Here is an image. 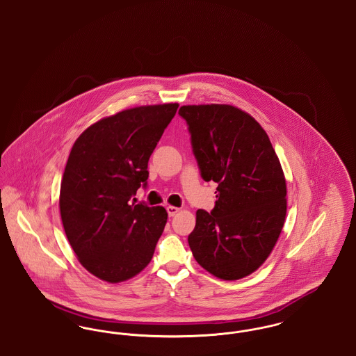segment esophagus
I'll return each mask as SVG.
<instances>
[{"instance_id":"esophagus-1","label":"esophagus","mask_w":356,"mask_h":356,"mask_svg":"<svg viewBox=\"0 0 356 356\" xmlns=\"http://www.w3.org/2000/svg\"><path fill=\"white\" fill-rule=\"evenodd\" d=\"M179 211H180V208H177V207H173V205H168V207H167V212H168V215H170V218L175 216Z\"/></svg>"}]
</instances>
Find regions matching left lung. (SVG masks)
<instances>
[{
	"instance_id": "obj_1",
	"label": "left lung",
	"mask_w": 356,
	"mask_h": 356,
	"mask_svg": "<svg viewBox=\"0 0 356 356\" xmlns=\"http://www.w3.org/2000/svg\"><path fill=\"white\" fill-rule=\"evenodd\" d=\"M192 151L205 181L218 183L215 208L196 212L188 236L204 270L222 280L256 271L283 229L287 186L270 137L256 120L227 104L184 105Z\"/></svg>"
}]
</instances>
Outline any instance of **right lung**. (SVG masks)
<instances>
[{
	"label": "right lung",
	"mask_w": 356,
	"mask_h": 356,
	"mask_svg": "<svg viewBox=\"0 0 356 356\" xmlns=\"http://www.w3.org/2000/svg\"><path fill=\"white\" fill-rule=\"evenodd\" d=\"M179 104L125 109L86 128L69 153L60 213L69 244L86 271L120 283L152 260L168 213L131 203L147 186L148 161Z\"/></svg>",
	"instance_id": "obj_1"
}]
</instances>
